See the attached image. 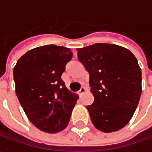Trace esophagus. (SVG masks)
I'll use <instances>...</instances> for the list:
<instances>
[{
  "label": "esophagus",
  "mask_w": 152,
  "mask_h": 152,
  "mask_svg": "<svg viewBox=\"0 0 152 152\" xmlns=\"http://www.w3.org/2000/svg\"><path fill=\"white\" fill-rule=\"evenodd\" d=\"M85 91H86V89H85V87H81V89H80L79 91V96H82L83 94H85Z\"/></svg>",
  "instance_id": "obj_1"
}]
</instances>
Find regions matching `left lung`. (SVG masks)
<instances>
[{
  "label": "left lung",
  "instance_id": "left-lung-1",
  "mask_svg": "<svg viewBox=\"0 0 152 152\" xmlns=\"http://www.w3.org/2000/svg\"><path fill=\"white\" fill-rule=\"evenodd\" d=\"M78 58L90 74L94 102L87 109L93 125L118 131L130 121L141 96V69L130 50L113 44L78 48Z\"/></svg>",
  "mask_w": 152,
  "mask_h": 152
}]
</instances>
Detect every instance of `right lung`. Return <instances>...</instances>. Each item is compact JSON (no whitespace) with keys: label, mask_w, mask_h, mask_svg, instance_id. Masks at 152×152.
<instances>
[{"label":"right lung","mask_w":152,"mask_h":152,"mask_svg":"<svg viewBox=\"0 0 152 152\" xmlns=\"http://www.w3.org/2000/svg\"><path fill=\"white\" fill-rule=\"evenodd\" d=\"M72 56L69 48L47 45L27 51L13 68L18 99L41 131L56 134L68 124L79 96L67 90L61 76Z\"/></svg>","instance_id":"obj_1"}]
</instances>
